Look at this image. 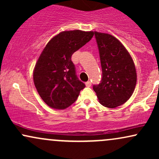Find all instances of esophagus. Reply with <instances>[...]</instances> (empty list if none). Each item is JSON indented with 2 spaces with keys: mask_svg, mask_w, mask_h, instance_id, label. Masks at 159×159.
Wrapping results in <instances>:
<instances>
[{
  "mask_svg": "<svg viewBox=\"0 0 159 159\" xmlns=\"http://www.w3.org/2000/svg\"><path fill=\"white\" fill-rule=\"evenodd\" d=\"M85 84H86V86H87V87H90V86H91V82L90 81H87L85 83Z\"/></svg>",
  "mask_w": 159,
  "mask_h": 159,
  "instance_id": "obj_1",
  "label": "esophagus"
}]
</instances>
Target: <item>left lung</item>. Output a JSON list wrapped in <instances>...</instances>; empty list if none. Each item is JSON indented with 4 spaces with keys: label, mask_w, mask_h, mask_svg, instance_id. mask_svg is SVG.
<instances>
[{
    "label": "left lung",
    "mask_w": 159,
    "mask_h": 159,
    "mask_svg": "<svg viewBox=\"0 0 159 159\" xmlns=\"http://www.w3.org/2000/svg\"><path fill=\"white\" fill-rule=\"evenodd\" d=\"M101 62L102 78L93 85L98 102L103 106L114 108L132 96L135 88V66L124 45L114 36L94 32Z\"/></svg>",
    "instance_id": "left-lung-1"
}]
</instances>
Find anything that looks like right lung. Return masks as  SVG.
I'll return each mask as SVG.
<instances>
[{
    "mask_svg": "<svg viewBox=\"0 0 159 159\" xmlns=\"http://www.w3.org/2000/svg\"><path fill=\"white\" fill-rule=\"evenodd\" d=\"M93 31H63L52 38L43 49L34 70L38 93L49 107L66 108L76 101L85 84L76 75L71 61L74 52L88 43Z\"/></svg>",
    "mask_w": 159,
    "mask_h": 159,
    "instance_id": "1",
    "label": "right lung"
}]
</instances>
